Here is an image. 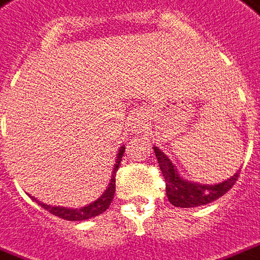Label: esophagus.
<instances>
[{
    "mask_svg": "<svg viewBox=\"0 0 260 260\" xmlns=\"http://www.w3.org/2000/svg\"><path fill=\"white\" fill-rule=\"evenodd\" d=\"M140 127H141V123H140V120H137V122L133 123V126H132L133 132H136V130H138Z\"/></svg>",
    "mask_w": 260,
    "mask_h": 260,
    "instance_id": "1",
    "label": "esophagus"
}]
</instances>
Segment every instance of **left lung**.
Here are the masks:
<instances>
[{"label":"left lung","instance_id":"obj_1","mask_svg":"<svg viewBox=\"0 0 260 260\" xmlns=\"http://www.w3.org/2000/svg\"><path fill=\"white\" fill-rule=\"evenodd\" d=\"M153 152L158 159L159 168L162 170L166 181V195L170 204L179 208H195L213 202L221 195H224L234 185L240 176V170L230 179L217 184H200L197 181H188L179 174L176 166L168 158V155L153 145Z\"/></svg>","mask_w":260,"mask_h":260}]
</instances>
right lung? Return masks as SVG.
Masks as SVG:
<instances>
[{
    "label": "right lung",
    "mask_w": 260,
    "mask_h": 260,
    "mask_svg": "<svg viewBox=\"0 0 260 260\" xmlns=\"http://www.w3.org/2000/svg\"><path fill=\"white\" fill-rule=\"evenodd\" d=\"M124 145H122L119 151H117L116 155V164L113 166V170H112V176L111 180H109V184H108V188L104 191V194L98 198V200L92 201L91 204L88 205L83 206V208H65V206H52V205H47L44 202L41 201H37V198L34 197H30L31 200L36 201L41 208H44L45 210H48L50 213L52 215L58 216L60 219H65V220L69 221H83V220H88V219H92L95 216L101 215L104 213L105 210L109 208L111 205L112 200H113V195H115V188H116V184H115V176H116L117 168L119 165L122 162V156L123 152H124Z\"/></svg>",
    "instance_id": "1"
}]
</instances>
